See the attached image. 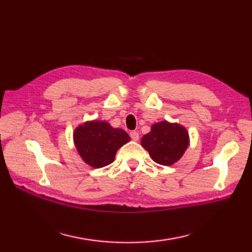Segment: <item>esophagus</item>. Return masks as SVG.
Returning a JSON list of instances; mask_svg holds the SVG:
<instances>
[{
    "instance_id": "34e87169",
    "label": "esophagus",
    "mask_w": 252,
    "mask_h": 252,
    "mask_svg": "<svg viewBox=\"0 0 252 252\" xmlns=\"http://www.w3.org/2000/svg\"><path fill=\"white\" fill-rule=\"evenodd\" d=\"M130 136L133 141H138V138H140V135H138V133L136 131H132L130 132Z\"/></svg>"
}]
</instances>
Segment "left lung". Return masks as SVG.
Segmentation results:
<instances>
[{
	"label": "left lung",
	"mask_w": 252,
	"mask_h": 252,
	"mask_svg": "<svg viewBox=\"0 0 252 252\" xmlns=\"http://www.w3.org/2000/svg\"><path fill=\"white\" fill-rule=\"evenodd\" d=\"M141 143L155 162L171 165L183 156L189 138L184 126L161 121L155 123L152 131L143 136Z\"/></svg>",
	"instance_id": "8db88e82"
}]
</instances>
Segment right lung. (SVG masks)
I'll list each match as a JSON object with an SVG mask.
<instances>
[{
  "mask_svg": "<svg viewBox=\"0 0 252 252\" xmlns=\"http://www.w3.org/2000/svg\"><path fill=\"white\" fill-rule=\"evenodd\" d=\"M74 145L85 163L103 168L114 161L116 153L130 141L122 129H114L105 121H88L73 133Z\"/></svg>",
  "mask_w": 252,
  "mask_h": 252,
  "instance_id": "1",
  "label": "right lung"
}]
</instances>
